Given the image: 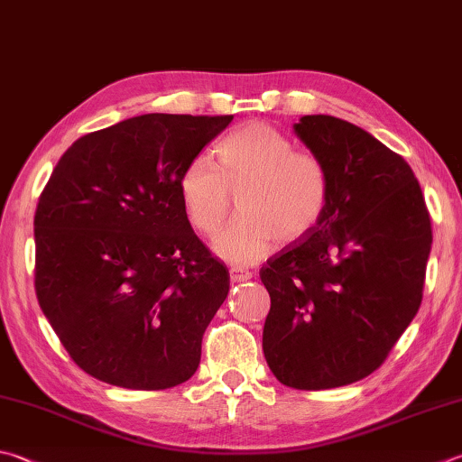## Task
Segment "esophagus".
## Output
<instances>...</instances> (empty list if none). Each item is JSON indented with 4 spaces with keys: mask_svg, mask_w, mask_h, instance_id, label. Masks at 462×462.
<instances>
[{
    "mask_svg": "<svg viewBox=\"0 0 462 462\" xmlns=\"http://www.w3.org/2000/svg\"><path fill=\"white\" fill-rule=\"evenodd\" d=\"M229 275L233 283H241V282L251 280V277H254V272H249V269H243V267H231Z\"/></svg>",
    "mask_w": 462,
    "mask_h": 462,
    "instance_id": "esophagus-1",
    "label": "esophagus"
}]
</instances>
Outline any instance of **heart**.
Wrapping results in <instances>:
<instances>
[{
  "label": "heart",
  "mask_w": 462,
  "mask_h": 462,
  "mask_svg": "<svg viewBox=\"0 0 462 462\" xmlns=\"http://www.w3.org/2000/svg\"><path fill=\"white\" fill-rule=\"evenodd\" d=\"M217 162L193 156L179 177V197L189 223L203 237L221 231L239 189V217L215 243L229 263L267 257L277 241H300L328 213L332 185L316 152L295 149L293 138L267 123H247L215 146Z\"/></svg>",
  "instance_id": "obj_1"
}]
</instances>
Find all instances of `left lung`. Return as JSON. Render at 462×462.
I'll return each mask as SVG.
<instances>
[{
  "label": "left lung",
  "mask_w": 462,
  "mask_h": 462,
  "mask_svg": "<svg viewBox=\"0 0 462 462\" xmlns=\"http://www.w3.org/2000/svg\"><path fill=\"white\" fill-rule=\"evenodd\" d=\"M329 172L328 213L261 267L263 354L285 386L326 390L378 370L420 308L432 225L402 156L326 115L293 126Z\"/></svg>",
  "instance_id": "left-lung-1"
}]
</instances>
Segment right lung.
Here are the masks:
<instances>
[{"mask_svg": "<svg viewBox=\"0 0 462 462\" xmlns=\"http://www.w3.org/2000/svg\"><path fill=\"white\" fill-rule=\"evenodd\" d=\"M231 120L134 116L78 138L51 171L33 217V283L96 380L164 390L197 372L229 272L190 227L179 177Z\"/></svg>", "mask_w": 462, "mask_h": 462, "instance_id": "1", "label": "right lung"}]
</instances>
